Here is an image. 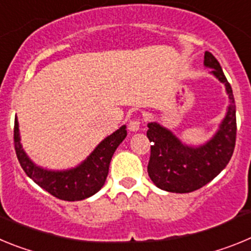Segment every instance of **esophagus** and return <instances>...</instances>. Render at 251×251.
Instances as JSON below:
<instances>
[{"label": "esophagus", "instance_id": "34e87169", "mask_svg": "<svg viewBox=\"0 0 251 251\" xmlns=\"http://www.w3.org/2000/svg\"><path fill=\"white\" fill-rule=\"evenodd\" d=\"M139 128H141V122H139V119H134V121H130L128 123V129L130 132H138Z\"/></svg>", "mask_w": 251, "mask_h": 251}]
</instances>
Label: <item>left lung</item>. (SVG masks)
I'll return each instance as SVG.
<instances>
[{"mask_svg": "<svg viewBox=\"0 0 251 251\" xmlns=\"http://www.w3.org/2000/svg\"><path fill=\"white\" fill-rule=\"evenodd\" d=\"M205 68L225 85L229 105L214 136L200 146L186 145L174 132L157 122L148 123L151 146L148 175L161 190L187 194L199 190L215 178L229 163L236 138V108L229 81L220 64L206 51Z\"/></svg>", "mask_w": 251, "mask_h": 251, "instance_id": "left-lung-1", "label": "left lung"}]
</instances>
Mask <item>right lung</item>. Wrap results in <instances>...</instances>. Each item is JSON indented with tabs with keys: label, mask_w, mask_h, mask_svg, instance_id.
Listing matches in <instances>:
<instances>
[{
	"label": "right lung",
	"mask_w": 251,
	"mask_h": 251,
	"mask_svg": "<svg viewBox=\"0 0 251 251\" xmlns=\"http://www.w3.org/2000/svg\"><path fill=\"white\" fill-rule=\"evenodd\" d=\"M126 137L127 127L122 126L110 136L105 137L89 156L75 167L68 170H48L37 166L22 147L17 117L15 118L13 129L15 150L22 170L36 185L64 201L84 200L103 187L109 171L110 159Z\"/></svg>",
	"instance_id": "1"
}]
</instances>
